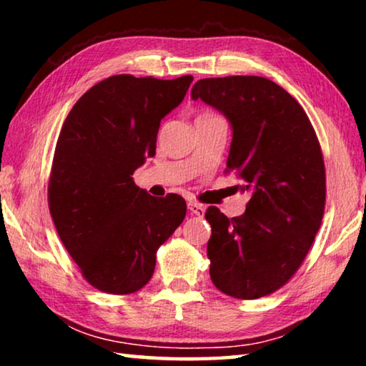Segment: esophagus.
Returning a JSON list of instances; mask_svg holds the SVG:
<instances>
[{
  "label": "esophagus",
  "mask_w": 366,
  "mask_h": 366,
  "mask_svg": "<svg viewBox=\"0 0 366 366\" xmlns=\"http://www.w3.org/2000/svg\"><path fill=\"white\" fill-rule=\"evenodd\" d=\"M189 209L192 214L198 216V218H203V214H205V208H203L200 203H195V202H190L189 203Z\"/></svg>",
  "instance_id": "34e87169"
}]
</instances>
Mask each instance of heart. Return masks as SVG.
<instances>
[{"mask_svg":"<svg viewBox=\"0 0 366 366\" xmlns=\"http://www.w3.org/2000/svg\"><path fill=\"white\" fill-rule=\"evenodd\" d=\"M212 117H216L214 113H212V111H205V113H202L200 116L197 117V121H203V119H212Z\"/></svg>","mask_w":366,"mask_h":366,"instance_id":"heart-1","label":"heart"}]
</instances>
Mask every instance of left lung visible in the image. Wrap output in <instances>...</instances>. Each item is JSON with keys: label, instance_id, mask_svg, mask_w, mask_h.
Listing matches in <instances>:
<instances>
[{"label": "left lung", "instance_id": "left-lung-1", "mask_svg": "<svg viewBox=\"0 0 366 366\" xmlns=\"http://www.w3.org/2000/svg\"><path fill=\"white\" fill-rule=\"evenodd\" d=\"M192 98L231 122L224 172L252 194L235 218L207 209L209 276L234 299L269 295L300 268L323 219L326 172L317 132L299 102L264 77L202 79Z\"/></svg>", "mask_w": 366, "mask_h": 366}]
</instances>
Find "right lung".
<instances>
[{
	"instance_id": "obj_1",
	"label": "right lung",
	"mask_w": 366,
	"mask_h": 366,
	"mask_svg": "<svg viewBox=\"0 0 366 366\" xmlns=\"http://www.w3.org/2000/svg\"><path fill=\"white\" fill-rule=\"evenodd\" d=\"M194 77L119 74L79 98L61 129L48 205L85 281L126 295L152 280L157 252L181 226L182 197H152L134 171L154 157L159 122L182 103Z\"/></svg>"
}]
</instances>
